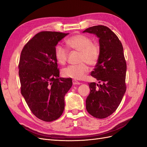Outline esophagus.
Wrapping results in <instances>:
<instances>
[{
  "instance_id": "34e87169",
  "label": "esophagus",
  "mask_w": 147,
  "mask_h": 147,
  "mask_svg": "<svg viewBox=\"0 0 147 147\" xmlns=\"http://www.w3.org/2000/svg\"><path fill=\"white\" fill-rule=\"evenodd\" d=\"M73 85H80V83L79 82H78V81H77V80H73Z\"/></svg>"
}]
</instances>
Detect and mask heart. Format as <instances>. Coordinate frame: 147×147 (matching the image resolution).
Wrapping results in <instances>:
<instances>
[{
  "instance_id": "b5f03b06",
  "label": "heart",
  "mask_w": 147,
  "mask_h": 147,
  "mask_svg": "<svg viewBox=\"0 0 147 147\" xmlns=\"http://www.w3.org/2000/svg\"><path fill=\"white\" fill-rule=\"evenodd\" d=\"M68 47L73 50L79 52V64L69 65L62 69V75L65 78L80 80L84 78L88 71L87 63L90 65H94L99 57V47L92 42L88 37L76 34L73 36L66 40ZM55 57L57 61L63 65L67 61L68 51L61 45H57L55 47Z\"/></svg>"
}]
</instances>
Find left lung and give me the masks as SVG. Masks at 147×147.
Masks as SVG:
<instances>
[{
  "label": "left lung",
  "mask_w": 147,
  "mask_h": 147,
  "mask_svg": "<svg viewBox=\"0 0 147 147\" xmlns=\"http://www.w3.org/2000/svg\"><path fill=\"white\" fill-rule=\"evenodd\" d=\"M85 32L99 39V57L91 75L101 83H88L90 93L86 109L93 117L104 119L117 110L125 93L127 63L121 42L108 27L93 26Z\"/></svg>",
  "instance_id": "1"
}]
</instances>
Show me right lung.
Wrapping results in <instances>:
<instances>
[{
  "mask_svg": "<svg viewBox=\"0 0 147 147\" xmlns=\"http://www.w3.org/2000/svg\"><path fill=\"white\" fill-rule=\"evenodd\" d=\"M68 33L41 31L27 42L19 63L20 91L33 115L45 122L55 121L65 108L64 97L71 78H59L55 57L58 42Z\"/></svg>",
  "mask_w": 147,
  "mask_h": 147,
  "instance_id": "right-lung-1",
  "label": "right lung"
}]
</instances>
